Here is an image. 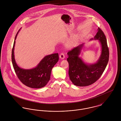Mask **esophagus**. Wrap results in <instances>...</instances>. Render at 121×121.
Returning a JSON list of instances; mask_svg holds the SVG:
<instances>
[{"mask_svg": "<svg viewBox=\"0 0 121 121\" xmlns=\"http://www.w3.org/2000/svg\"><path fill=\"white\" fill-rule=\"evenodd\" d=\"M60 58L61 59H64L65 58V55L63 53H61L60 54V56H59Z\"/></svg>", "mask_w": 121, "mask_h": 121, "instance_id": "1", "label": "esophagus"}]
</instances>
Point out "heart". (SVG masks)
I'll use <instances>...</instances> for the list:
<instances>
[{"label": "heart", "mask_w": 121, "mask_h": 121, "mask_svg": "<svg viewBox=\"0 0 121 121\" xmlns=\"http://www.w3.org/2000/svg\"><path fill=\"white\" fill-rule=\"evenodd\" d=\"M76 40L74 41V42H70V43L69 44V46H72V45H73V44H74V42H76Z\"/></svg>", "instance_id": "b5f03b06"}]
</instances>
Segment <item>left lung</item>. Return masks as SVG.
Returning <instances> with one entry per match:
<instances>
[{
	"label": "left lung",
	"instance_id": "left-lung-1",
	"mask_svg": "<svg viewBox=\"0 0 121 121\" xmlns=\"http://www.w3.org/2000/svg\"><path fill=\"white\" fill-rule=\"evenodd\" d=\"M90 39L99 40L101 45V54L95 63L86 64L79 57L84 44L80 45L68 52L69 78L73 83L77 86H87L95 83L102 75L108 61L109 50L103 31L99 27L94 38Z\"/></svg>",
	"mask_w": 121,
	"mask_h": 121
}]
</instances>
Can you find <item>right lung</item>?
I'll return each mask as SVG.
<instances>
[{"label": "right lung", "instance_id": "obj_1", "mask_svg": "<svg viewBox=\"0 0 121 121\" xmlns=\"http://www.w3.org/2000/svg\"><path fill=\"white\" fill-rule=\"evenodd\" d=\"M18 33L15 36L12 51V63L18 78L23 84L31 88H39L45 86L50 80L52 68L59 60L58 53L46 56L34 69H25L19 68L15 61L14 55L15 39Z\"/></svg>", "mask_w": 121, "mask_h": 121}]
</instances>
